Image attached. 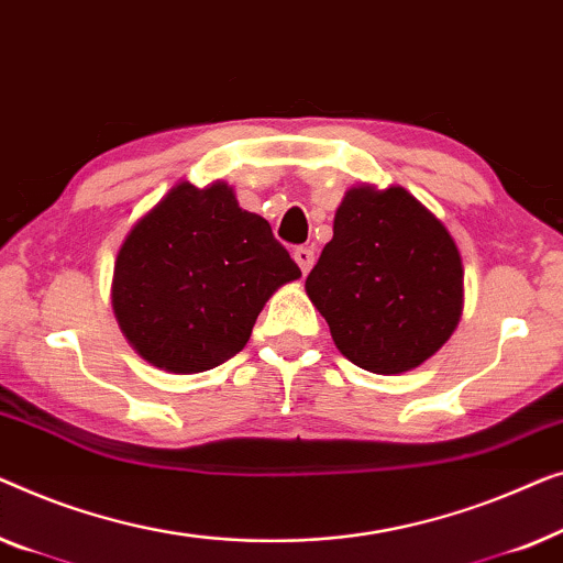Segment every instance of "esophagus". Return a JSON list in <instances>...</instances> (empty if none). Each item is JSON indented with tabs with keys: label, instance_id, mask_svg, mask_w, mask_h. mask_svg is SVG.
Masks as SVG:
<instances>
[{
	"label": "esophagus",
	"instance_id": "1",
	"mask_svg": "<svg viewBox=\"0 0 563 563\" xmlns=\"http://www.w3.org/2000/svg\"><path fill=\"white\" fill-rule=\"evenodd\" d=\"M292 260H296L298 263V267H300V273H308L313 267V260H316V255H313V250L311 247H296V252H292Z\"/></svg>",
	"mask_w": 563,
	"mask_h": 563
}]
</instances>
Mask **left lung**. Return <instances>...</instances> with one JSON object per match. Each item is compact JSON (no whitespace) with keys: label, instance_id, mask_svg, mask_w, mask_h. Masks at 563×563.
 Returning a JSON list of instances; mask_svg holds the SVG:
<instances>
[{"label":"left lung","instance_id":"left-lung-1","mask_svg":"<svg viewBox=\"0 0 563 563\" xmlns=\"http://www.w3.org/2000/svg\"><path fill=\"white\" fill-rule=\"evenodd\" d=\"M306 292L346 360L400 375L454 334L464 267L446 227L406 188L360 186L344 194Z\"/></svg>","mask_w":563,"mask_h":563}]
</instances>
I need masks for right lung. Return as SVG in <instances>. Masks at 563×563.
I'll list each match as a JSON object with an SVG mask.
<instances>
[{"mask_svg": "<svg viewBox=\"0 0 563 563\" xmlns=\"http://www.w3.org/2000/svg\"><path fill=\"white\" fill-rule=\"evenodd\" d=\"M300 267L227 184H178L126 234L112 306L142 360L194 375L234 357L260 311Z\"/></svg>", "mask_w": 563, "mask_h": 563, "instance_id": "1", "label": "right lung"}]
</instances>
